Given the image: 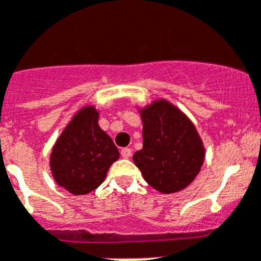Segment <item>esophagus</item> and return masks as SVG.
Segmentation results:
<instances>
[{"label": "esophagus", "instance_id": "esophagus-1", "mask_svg": "<svg viewBox=\"0 0 261 261\" xmlns=\"http://www.w3.org/2000/svg\"><path fill=\"white\" fill-rule=\"evenodd\" d=\"M130 154H132V149H130V148H122L121 156L124 157V159H129V157H130Z\"/></svg>", "mask_w": 261, "mask_h": 261}]
</instances>
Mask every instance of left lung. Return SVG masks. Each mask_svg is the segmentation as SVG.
Listing matches in <instances>:
<instances>
[{
  "mask_svg": "<svg viewBox=\"0 0 261 261\" xmlns=\"http://www.w3.org/2000/svg\"><path fill=\"white\" fill-rule=\"evenodd\" d=\"M143 149L133 154L145 181L161 193H174L195 180L204 163L203 141L191 120L168 101L141 111Z\"/></svg>",
  "mask_w": 261,
  "mask_h": 261,
  "instance_id": "obj_1",
  "label": "left lung"
}]
</instances>
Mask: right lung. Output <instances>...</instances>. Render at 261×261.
I'll list each match as a JSON object with an SVG mask.
<instances>
[{
  "label": "right lung",
  "mask_w": 261,
  "mask_h": 261,
  "mask_svg": "<svg viewBox=\"0 0 261 261\" xmlns=\"http://www.w3.org/2000/svg\"><path fill=\"white\" fill-rule=\"evenodd\" d=\"M120 157L117 146L98 126V112L85 107L68 124L50 154L53 177L73 195H87L104 181Z\"/></svg>",
  "instance_id": "1"
}]
</instances>
